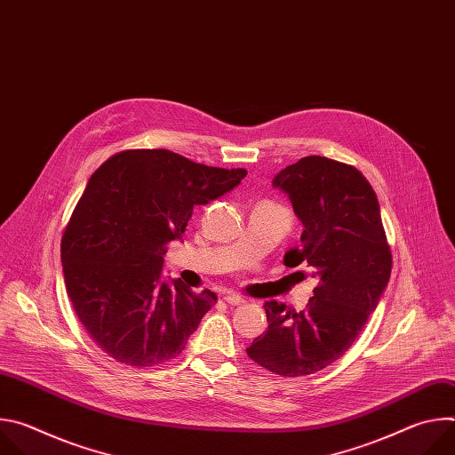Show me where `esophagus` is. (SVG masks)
Wrapping results in <instances>:
<instances>
[{"label":"esophagus","mask_w":455,"mask_h":455,"mask_svg":"<svg viewBox=\"0 0 455 455\" xmlns=\"http://www.w3.org/2000/svg\"><path fill=\"white\" fill-rule=\"evenodd\" d=\"M223 300H225L227 304H230V306H239V304H244V299H243L241 295H237V293H227V295L223 297Z\"/></svg>","instance_id":"esophagus-1"}]
</instances>
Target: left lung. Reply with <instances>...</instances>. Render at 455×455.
<instances>
[{"label":"left lung","mask_w":455,"mask_h":455,"mask_svg":"<svg viewBox=\"0 0 455 455\" xmlns=\"http://www.w3.org/2000/svg\"><path fill=\"white\" fill-rule=\"evenodd\" d=\"M274 185L304 225L284 265L311 267L318 284L302 311L265 302L268 330L246 355L295 378L322 371L353 346L391 277L393 253L376 192L356 167L311 155L283 169Z\"/></svg>","instance_id":"left-lung-1"}]
</instances>
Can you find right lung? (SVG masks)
Masks as SVG:
<instances>
[{
  "label": "right lung",
  "mask_w": 455,
  "mask_h": 455,
  "mask_svg": "<svg viewBox=\"0 0 455 455\" xmlns=\"http://www.w3.org/2000/svg\"><path fill=\"white\" fill-rule=\"evenodd\" d=\"M244 176L167 149L120 151L92 174L62 232L60 261L83 328L108 356L146 369L185 349L218 297L162 281L167 244L181 239L194 207Z\"/></svg>",
  "instance_id": "1"
}]
</instances>
